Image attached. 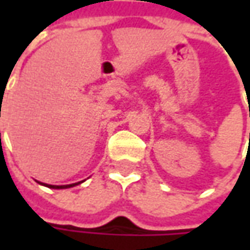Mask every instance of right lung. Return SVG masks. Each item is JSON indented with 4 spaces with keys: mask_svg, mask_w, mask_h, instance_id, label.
<instances>
[{
    "mask_svg": "<svg viewBox=\"0 0 250 250\" xmlns=\"http://www.w3.org/2000/svg\"><path fill=\"white\" fill-rule=\"evenodd\" d=\"M82 182H83V181H82ZM78 184H81V182H78ZM78 184H71V185H45V187L53 188V189H65V188L75 187V185H78Z\"/></svg>",
    "mask_w": 250,
    "mask_h": 250,
    "instance_id": "obj_1",
    "label": "right lung"
}]
</instances>
